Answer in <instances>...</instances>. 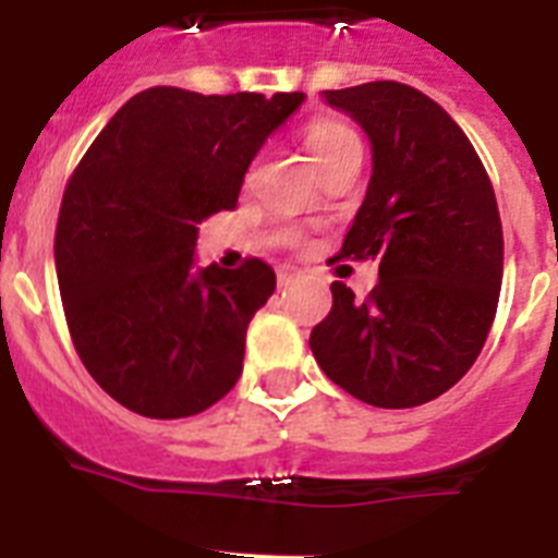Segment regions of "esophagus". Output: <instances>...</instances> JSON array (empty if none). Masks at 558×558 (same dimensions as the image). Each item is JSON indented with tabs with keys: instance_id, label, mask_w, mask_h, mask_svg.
Returning a JSON list of instances; mask_svg holds the SVG:
<instances>
[{
	"instance_id": "obj_1",
	"label": "esophagus",
	"mask_w": 558,
	"mask_h": 558,
	"mask_svg": "<svg viewBox=\"0 0 558 558\" xmlns=\"http://www.w3.org/2000/svg\"><path fill=\"white\" fill-rule=\"evenodd\" d=\"M298 278H301V271L294 269V266H280L278 269V287H289Z\"/></svg>"
}]
</instances>
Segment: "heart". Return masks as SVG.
Wrapping results in <instances>:
<instances>
[{"label":"heart","mask_w":558,"mask_h":558,"mask_svg":"<svg viewBox=\"0 0 558 558\" xmlns=\"http://www.w3.org/2000/svg\"><path fill=\"white\" fill-rule=\"evenodd\" d=\"M303 138H306L308 153H312L320 170L337 161V158L349 156V153H360L357 133L340 124V121H312Z\"/></svg>","instance_id":"heart-1"}]
</instances>
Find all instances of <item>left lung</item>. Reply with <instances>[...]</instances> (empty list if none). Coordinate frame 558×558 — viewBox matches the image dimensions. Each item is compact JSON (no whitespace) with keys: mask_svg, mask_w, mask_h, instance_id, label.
Wrapping results in <instances>:
<instances>
[{"mask_svg":"<svg viewBox=\"0 0 558 558\" xmlns=\"http://www.w3.org/2000/svg\"><path fill=\"white\" fill-rule=\"evenodd\" d=\"M372 138L374 172L337 257L374 260L380 283L354 301L331 283V312L308 337L317 366L377 409L446 395L480 357L502 287V221L462 128L400 82L326 90Z\"/></svg>","mask_w":558,"mask_h":558,"instance_id":"1","label":"left lung"}]
</instances>
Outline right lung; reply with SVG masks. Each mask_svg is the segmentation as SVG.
<instances>
[{"instance_id": "add662e5", "label": "right lung", "mask_w": 558, "mask_h": 558, "mask_svg": "<svg viewBox=\"0 0 558 558\" xmlns=\"http://www.w3.org/2000/svg\"><path fill=\"white\" fill-rule=\"evenodd\" d=\"M303 93L201 96L149 87L121 107L64 186L56 275L93 380L153 420L207 411L243 372L269 264L195 269L198 223L238 207L243 175Z\"/></svg>"}]
</instances>
